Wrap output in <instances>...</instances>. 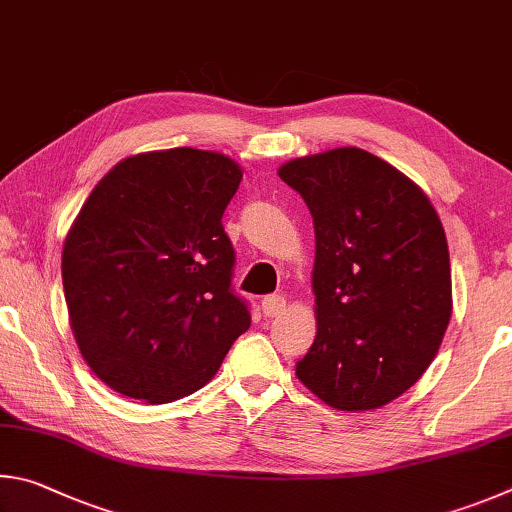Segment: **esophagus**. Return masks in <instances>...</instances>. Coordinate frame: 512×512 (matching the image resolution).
Segmentation results:
<instances>
[{"instance_id":"34e87169","label":"esophagus","mask_w":512,"mask_h":512,"mask_svg":"<svg viewBox=\"0 0 512 512\" xmlns=\"http://www.w3.org/2000/svg\"><path fill=\"white\" fill-rule=\"evenodd\" d=\"M263 312L267 317H279L285 312V297L281 294H267L263 299Z\"/></svg>"}]
</instances>
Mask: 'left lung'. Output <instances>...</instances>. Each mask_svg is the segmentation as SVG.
<instances>
[{
    "mask_svg": "<svg viewBox=\"0 0 512 512\" xmlns=\"http://www.w3.org/2000/svg\"><path fill=\"white\" fill-rule=\"evenodd\" d=\"M315 224L317 337L297 378L339 411L380 409L438 353L452 317L450 251L423 188L362 148L279 168Z\"/></svg>",
    "mask_w": 512,
    "mask_h": 512,
    "instance_id": "left-lung-1",
    "label": "left lung"
}]
</instances>
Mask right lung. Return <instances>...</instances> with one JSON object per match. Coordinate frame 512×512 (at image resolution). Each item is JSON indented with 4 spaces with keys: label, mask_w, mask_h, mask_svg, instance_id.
I'll return each instance as SVG.
<instances>
[{
    "label": "right lung",
    "mask_w": 512,
    "mask_h": 512,
    "mask_svg": "<svg viewBox=\"0 0 512 512\" xmlns=\"http://www.w3.org/2000/svg\"><path fill=\"white\" fill-rule=\"evenodd\" d=\"M240 179L222 152H141L94 186L71 224L69 324L89 369L121 396L150 405L191 396L249 328L222 227Z\"/></svg>",
    "instance_id": "1"
}]
</instances>
